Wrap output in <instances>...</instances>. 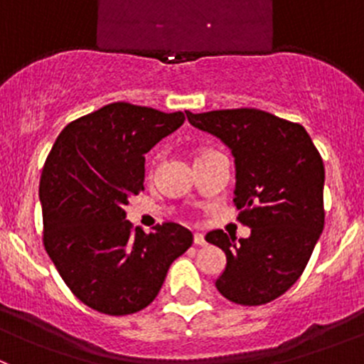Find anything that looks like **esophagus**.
Segmentation results:
<instances>
[{
  "label": "esophagus",
  "instance_id": "esophagus-1",
  "mask_svg": "<svg viewBox=\"0 0 364 364\" xmlns=\"http://www.w3.org/2000/svg\"><path fill=\"white\" fill-rule=\"evenodd\" d=\"M193 243H196L197 247H203V245H205V240H204L203 234H200V232L193 234Z\"/></svg>",
  "mask_w": 364,
  "mask_h": 364
}]
</instances>
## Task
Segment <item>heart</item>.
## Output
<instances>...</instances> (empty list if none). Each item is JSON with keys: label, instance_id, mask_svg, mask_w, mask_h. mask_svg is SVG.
Here are the masks:
<instances>
[{"label": "heart", "instance_id": "heart-1", "mask_svg": "<svg viewBox=\"0 0 364 364\" xmlns=\"http://www.w3.org/2000/svg\"><path fill=\"white\" fill-rule=\"evenodd\" d=\"M200 155H203V153H200Z\"/></svg>", "mask_w": 364, "mask_h": 364}]
</instances>
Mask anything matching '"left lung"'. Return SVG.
<instances>
[{
	"mask_svg": "<svg viewBox=\"0 0 364 364\" xmlns=\"http://www.w3.org/2000/svg\"><path fill=\"white\" fill-rule=\"evenodd\" d=\"M215 135L236 165L234 204L250 236L211 230L205 241L225 252L215 285L245 306L277 299L296 284L324 229V164L301 124L259 109L186 112Z\"/></svg>",
	"mask_w": 364,
	"mask_h": 364,
	"instance_id": "left-lung-1",
	"label": "left lung"
}]
</instances>
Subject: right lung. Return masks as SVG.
<instances>
[{
  "mask_svg": "<svg viewBox=\"0 0 364 364\" xmlns=\"http://www.w3.org/2000/svg\"><path fill=\"white\" fill-rule=\"evenodd\" d=\"M185 123L183 112L105 105L63 128L40 178L43 245L77 299L107 315L148 306L171 264L192 247L178 223L132 229L130 199L144 190V155Z\"/></svg>",
  "mask_w": 364,
  "mask_h": 364,
  "instance_id": "add662e5",
  "label": "right lung"
}]
</instances>
